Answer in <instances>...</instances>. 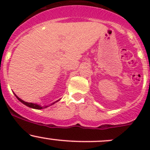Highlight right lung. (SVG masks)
Here are the masks:
<instances>
[{
    "label": "right lung",
    "instance_id": "1",
    "mask_svg": "<svg viewBox=\"0 0 150 150\" xmlns=\"http://www.w3.org/2000/svg\"><path fill=\"white\" fill-rule=\"evenodd\" d=\"M16 98H17V99H19V100L21 102H22V103H23L24 104H25L26 106H28V107H31V108H33V109H38V110H40V109L46 108V107H48V106H45V107H40V105H38V104H33V103H29V102H25V101L22 100V99H19V98L17 97V96H16ZM54 103H55V102H54ZM54 103H53V104H54Z\"/></svg>",
    "mask_w": 150,
    "mask_h": 150
}]
</instances>
